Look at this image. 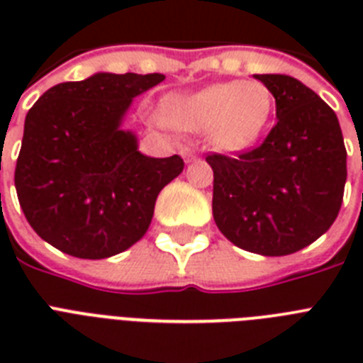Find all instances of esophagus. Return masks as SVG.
<instances>
[{"label":"esophagus","mask_w":363,"mask_h":363,"mask_svg":"<svg viewBox=\"0 0 363 363\" xmlns=\"http://www.w3.org/2000/svg\"><path fill=\"white\" fill-rule=\"evenodd\" d=\"M181 154H182V158L186 160V162H194V160L198 158V156H196V152H194V150H192V148H190V147H184V148H182Z\"/></svg>","instance_id":"1"}]
</instances>
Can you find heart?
Wrapping results in <instances>:
<instances>
[{
    "instance_id": "heart-1",
    "label": "heart",
    "mask_w": 363,
    "mask_h": 363,
    "mask_svg": "<svg viewBox=\"0 0 363 363\" xmlns=\"http://www.w3.org/2000/svg\"><path fill=\"white\" fill-rule=\"evenodd\" d=\"M269 90L254 81L216 82L196 92L171 94L162 122L188 131H209L224 152H239L258 141L271 116Z\"/></svg>"
}]
</instances>
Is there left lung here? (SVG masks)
Here are the masks:
<instances>
[{
  "instance_id": "8db88e82",
  "label": "left lung",
  "mask_w": 363,
  "mask_h": 363,
  "mask_svg": "<svg viewBox=\"0 0 363 363\" xmlns=\"http://www.w3.org/2000/svg\"><path fill=\"white\" fill-rule=\"evenodd\" d=\"M273 94L277 124L238 158L211 154L213 216L235 247L286 256L309 247L337 218L347 150L337 115L303 82L254 75Z\"/></svg>"
}]
</instances>
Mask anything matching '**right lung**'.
Instances as JSON below:
<instances>
[{"mask_svg":"<svg viewBox=\"0 0 363 363\" xmlns=\"http://www.w3.org/2000/svg\"><path fill=\"white\" fill-rule=\"evenodd\" d=\"M164 79L101 71L56 84L28 111L14 186L43 241L75 258L104 259L147 233L158 194L184 162L139 152L122 122L131 101Z\"/></svg>","mask_w":363,"mask_h":363,"instance_id":"obj_1","label":"right lung"}]
</instances>
